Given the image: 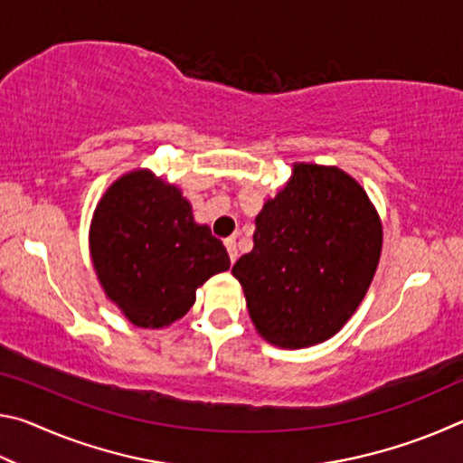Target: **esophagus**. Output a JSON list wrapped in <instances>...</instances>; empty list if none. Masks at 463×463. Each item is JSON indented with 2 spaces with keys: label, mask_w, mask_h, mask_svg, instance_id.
<instances>
[{
  "label": "esophagus",
  "mask_w": 463,
  "mask_h": 463,
  "mask_svg": "<svg viewBox=\"0 0 463 463\" xmlns=\"http://www.w3.org/2000/svg\"><path fill=\"white\" fill-rule=\"evenodd\" d=\"M224 247H226V250H229V257H231V261L234 263V261H237V241H234V239H226L224 241Z\"/></svg>",
  "instance_id": "obj_1"
}]
</instances>
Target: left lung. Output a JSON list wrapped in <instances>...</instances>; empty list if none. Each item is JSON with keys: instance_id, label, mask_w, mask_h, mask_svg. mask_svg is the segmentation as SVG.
Wrapping results in <instances>:
<instances>
[{"instance_id": "1", "label": "left lung", "mask_w": 463, "mask_h": 463, "mask_svg": "<svg viewBox=\"0 0 463 463\" xmlns=\"http://www.w3.org/2000/svg\"><path fill=\"white\" fill-rule=\"evenodd\" d=\"M382 253V224L354 177L294 163V174L255 218L253 250L232 265L250 320L265 341L323 343L357 310Z\"/></svg>"}]
</instances>
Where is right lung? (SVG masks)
<instances>
[{
	"label": "right lung",
	"instance_id": "obj_1",
	"mask_svg": "<svg viewBox=\"0 0 463 463\" xmlns=\"http://www.w3.org/2000/svg\"><path fill=\"white\" fill-rule=\"evenodd\" d=\"M93 269L132 325L161 328L182 318L195 289L231 268L229 253L175 185L138 169L108 187L90 229Z\"/></svg>",
	"mask_w": 463,
	"mask_h": 463
}]
</instances>
